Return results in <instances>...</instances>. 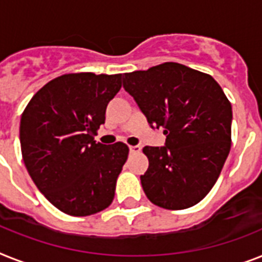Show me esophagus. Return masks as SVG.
Listing matches in <instances>:
<instances>
[{
	"mask_svg": "<svg viewBox=\"0 0 262 262\" xmlns=\"http://www.w3.org/2000/svg\"><path fill=\"white\" fill-rule=\"evenodd\" d=\"M142 150L140 146H129V152H139Z\"/></svg>",
	"mask_w": 262,
	"mask_h": 262,
	"instance_id": "34e87169",
	"label": "esophagus"
}]
</instances>
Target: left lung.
Masks as SVG:
<instances>
[{
    "label": "left lung",
    "mask_w": 262,
    "mask_h": 262,
    "mask_svg": "<svg viewBox=\"0 0 262 262\" xmlns=\"http://www.w3.org/2000/svg\"><path fill=\"white\" fill-rule=\"evenodd\" d=\"M152 128L163 127L166 143L146 146L148 168L140 175L147 198L168 210L196 205L221 174L232 146V104L220 84L178 62L123 75Z\"/></svg>",
    "instance_id": "1"
}]
</instances>
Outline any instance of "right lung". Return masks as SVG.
<instances>
[{
  "instance_id": "obj_1",
  "label": "right lung",
  "mask_w": 262,
  "mask_h": 262,
  "mask_svg": "<svg viewBox=\"0 0 262 262\" xmlns=\"http://www.w3.org/2000/svg\"><path fill=\"white\" fill-rule=\"evenodd\" d=\"M120 88L122 73H68L45 84L23 112L19 143L25 167L62 213L85 217L112 204L128 147L96 143L94 136Z\"/></svg>"
}]
</instances>
